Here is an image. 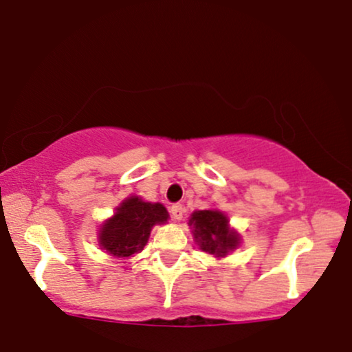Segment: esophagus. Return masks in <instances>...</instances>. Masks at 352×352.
Wrapping results in <instances>:
<instances>
[{
  "label": "esophagus",
  "mask_w": 352,
  "mask_h": 352,
  "mask_svg": "<svg viewBox=\"0 0 352 352\" xmlns=\"http://www.w3.org/2000/svg\"><path fill=\"white\" fill-rule=\"evenodd\" d=\"M184 212H185V208L182 206L180 203L173 204V206L170 208V214H172L173 221H182V217H184Z\"/></svg>",
  "instance_id": "esophagus-1"
}]
</instances>
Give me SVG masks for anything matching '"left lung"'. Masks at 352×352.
Returning a JSON list of instances; mask_svg holds the SVG:
<instances>
[{
  "instance_id": "1",
  "label": "left lung",
  "mask_w": 352,
  "mask_h": 352,
  "mask_svg": "<svg viewBox=\"0 0 352 352\" xmlns=\"http://www.w3.org/2000/svg\"><path fill=\"white\" fill-rule=\"evenodd\" d=\"M188 226L198 248L214 258H224L240 245V234L230 228L228 214L219 209L191 212Z\"/></svg>"
}]
</instances>
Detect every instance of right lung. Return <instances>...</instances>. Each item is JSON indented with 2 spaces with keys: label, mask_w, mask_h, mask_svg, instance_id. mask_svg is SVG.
<instances>
[{
  "label": "right lung",
  "mask_w": 352,
  "mask_h": 352,
  "mask_svg": "<svg viewBox=\"0 0 352 352\" xmlns=\"http://www.w3.org/2000/svg\"><path fill=\"white\" fill-rule=\"evenodd\" d=\"M167 219L168 212L164 204L144 201L141 197L131 195L115 208L113 216L100 224L97 234L99 245L109 255L128 260L143 252L154 226L166 224Z\"/></svg>",
  "instance_id": "add662e5"
}]
</instances>
